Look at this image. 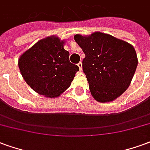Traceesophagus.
Returning a JSON list of instances; mask_svg holds the SVG:
<instances>
[{"label":"esophagus","instance_id":"esophagus-1","mask_svg":"<svg viewBox=\"0 0 150 150\" xmlns=\"http://www.w3.org/2000/svg\"><path fill=\"white\" fill-rule=\"evenodd\" d=\"M77 65H78V67H79L80 71H82V63H81V62H80V63L77 64Z\"/></svg>","mask_w":150,"mask_h":150}]
</instances>
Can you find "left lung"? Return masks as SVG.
Wrapping results in <instances>:
<instances>
[{"label":"left lung","mask_w":150,"mask_h":150,"mask_svg":"<svg viewBox=\"0 0 150 150\" xmlns=\"http://www.w3.org/2000/svg\"><path fill=\"white\" fill-rule=\"evenodd\" d=\"M74 40L86 55L82 68L93 98L102 103L116 100L129 88L136 71L135 49L100 32L88 36L76 34Z\"/></svg>","instance_id":"left-lung-1"}]
</instances>
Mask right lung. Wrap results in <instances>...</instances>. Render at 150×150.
Here are the masks:
<instances>
[{"mask_svg": "<svg viewBox=\"0 0 150 150\" xmlns=\"http://www.w3.org/2000/svg\"><path fill=\"white\" fill-rule=\"evenodd\" d=\"M65 40L50 36L38 40L18 59V67L25 82L46 98H57L71 85L79 67L70 63Z\"/></svg>", "mask_w": 150, "mask_h": 150, "instance_id": "add662e5", "label": "right lung"}]
</instances>
